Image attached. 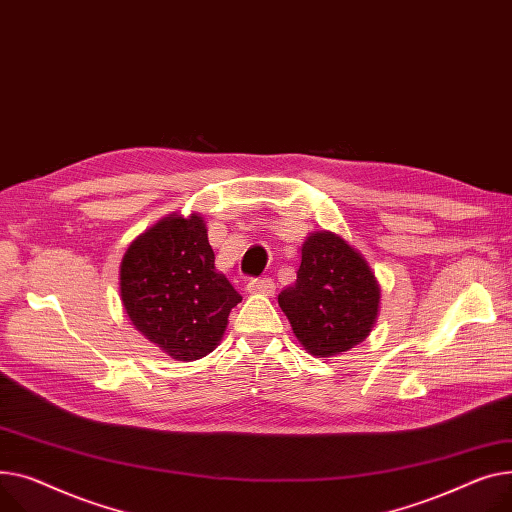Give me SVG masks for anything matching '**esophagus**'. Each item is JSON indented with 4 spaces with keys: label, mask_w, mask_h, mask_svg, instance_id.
I'll list each match as a JSON object with an SVG mask.
<instances>
[{
    "label": "esophagus",
    "mask_w": 512,
    "mask_h": 512,
    "mask_svg": "<svg viewBox=\"0 0 512 512\" xmlns=\"http://www.w3.org/2000/svg\"><path fill=\"white\" fill-rule=\"evenodd\" d=\"M248 293H258V295H270L275 291V283L273 279H252L246 285Z\"/></svg>",
    "instance_id": "obj_1"
}]
</instances>
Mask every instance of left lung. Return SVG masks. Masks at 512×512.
Listing matches in <instances>:
<instances>
[{"mask_svg":"<svg viewBox=\"0 0 512 512\" xmlns=\"http://www.w3.org/2000/svg\"><path fill=\"white\" fill-rule=\"evenodd\" d=\"M297 341L316 357L362 343L378 318L380 285L366 258L333 231H316L302 246L293 285L279 293Z\"/></svg>","mask_w":512,"mask_h":512,"instance_id":"obj_1","label":"left lung"}]
</instances>
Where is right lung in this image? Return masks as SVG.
I'll list each match as a JSON object with an SVG mask.
<instances>
[{"label":"right lung","mask_w":512,"mask_h":512,"mask_svg":"<svg viewBox=\"0 0 512 512\" xmlns=\"http://www.w3.org/2000/svg\"><path fill=\"white\" fill-rule=\"evenodd\" d=\"M122 304L134 328L177 362L213 351L242 302L217 273L200 215H169L138 235L119 264Z\"/></svg>","instance_id":"right-lung-1"}]
</instances>
